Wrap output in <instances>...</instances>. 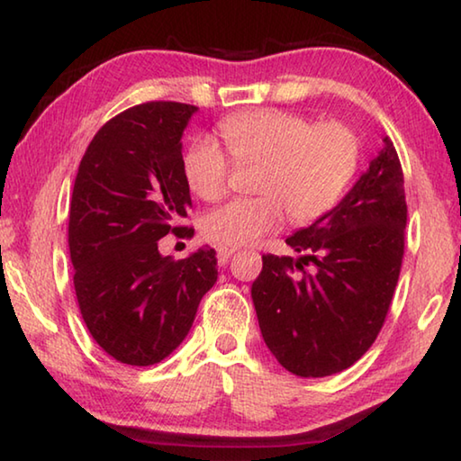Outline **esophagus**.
I'll list each match as a JSON object with an SVG mask.
<instances>
[{
  "label": "esophagus",
  "mask_w": 461,
  "mask_h": 461,
  "mask_svg": "<svg viewBox=\"0 0 461 461\" xmlns=\"http://www.w3.org/2000/svg\"><path fill=\"white\" fill-rule=\"evenodd\" d=\"M217 262H220V267H225L228 260L231 258V254L236 252V248H230V246H217Z\"/></svg>",
  "instance_id": "esophagus-1"
}]
</instances>
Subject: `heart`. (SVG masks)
I'll list each match as a JSON object with an SVG mask.
<instances>
[{"instance_id": "obj_1", "label": "heart", "mask_w": 461, "mask_h": 461, "mask_svg": "<svg viewBox=\"0 0 461 461\" xmlns=\"http://www.w3.org/2000/svg\"><path fill=\"white\" fill-rule=\"evenodd\" d=\"M220 134L236 165H258V197L236 199L203 217V233L220 246L254 244L278 230L285 212L296 225L323 217L339 201L357 167V138L341 123L313 122L280 109L230 115ZM230 158L213 140H199L185 156V178L203 201L228 193Z\"/></svg>"}]
</instances>
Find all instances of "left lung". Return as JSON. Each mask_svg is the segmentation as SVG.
I'll list each match as a JSON object with an SVG mask.
<instances>
[{
	"instance_id": "left-lung-1",
	"label": "left lung",
	"mask_w": 461,
	"mask_h": 461,
	"mask_svg": "<svg viewBox=\"0 0 461 461\" xmlns=\"http://www.w3.org/2000/svg\"><path fill=\"white\" fill-rule=\"evenodd\" d=\"M404 228L402 168L386 136L346 197L286 238L301 258L262 256L252 301L262 338L283 368L323 378L368 352L399 283Z\"/></svg>"
}]
</instances>
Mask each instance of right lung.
Masks as SVG:
<instances>
[{"label":"right lung","instance_id":"add662e5","mask_svg":"<svg viewBox=\"0 0 461 461\" xmlns=\"http://www.w3.org/2000/svg\"><path fill=\"white\" fill-rule=\"evenodd\" d=\"M194 105L148 101L109 120L85 150L68 212V249L83 321L122 364L152 366L181 346L217 280L213 248L183 260L158 252L191 207L183 131Z\"/></svg>","mask_w":461,"mask_h":461}]
</instances>
